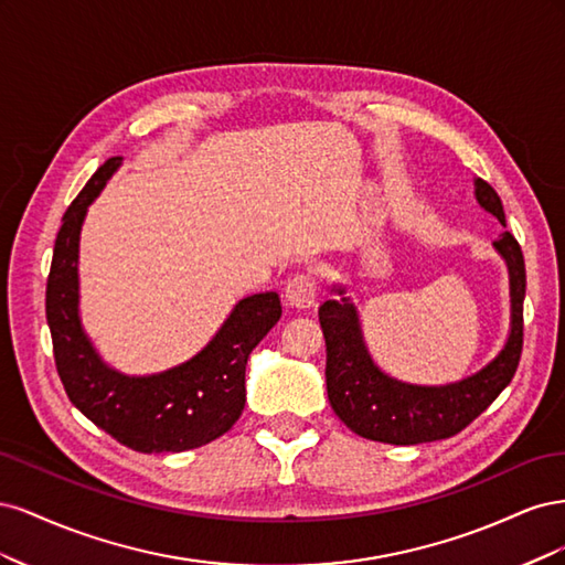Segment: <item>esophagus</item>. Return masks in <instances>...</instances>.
Segmentation results:
<instances>
[{"label": "esophagus", "mask_w": 565, "mask_h": 565, "mask_svg": "<svg viewBox=\"0 0 565 565\" xmlns=\"http://www.w3.org/2000/svg\"><path fill=\"white\" fill-rule=\"evenodd\" d=\"M285 299L295 309H311V306H316L318 282L311 273H297V276L289 278L285 287Z\"/></svg>", "instance_id": "obj_1"}]
</instances>
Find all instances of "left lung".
I'll use <instances>...</instances> for the list:
<instances>
[{
  "instance_id": "1",
  "label": "left lung",
  "mask_w": 565,
  "mask_h": 565,
  "mask_svg": "<svg viewBox=\"0 0 565 565\" xmlns=\"http://www.w3.org/2000/svg\"><path fill=\"white\" fill-rule=\"evenodd\" d=\"M473 193L481 207L507 226L502 200L483 179H473ZM509 270L511 322L502 351L492 361L452 384L419 386L388 377L374 365L361 330L355 303L347 289L334 285L339 299L324 301L318 316L328 347V398L349 429L358 436L391 443V446H417L459 434L488 405L500 396L516 374L523 349V299L525 264L516 237L504 231L492 243Z\"/></svg>"
}]
</instances>
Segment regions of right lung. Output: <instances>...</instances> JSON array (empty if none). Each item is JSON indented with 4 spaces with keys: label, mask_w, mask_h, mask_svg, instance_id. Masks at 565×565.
<instances>
[{
    "label": "right lung",
    "mask_w": 565,
    "mask_h": 565,
    "mask_svg": "<svg viewBox=\"0 0 565 565\" xmlns=\"http://www.w3.org/2000/svg\"><path fill=\"white\" fill-rule=\"evenodd\" d=\"M122 158H110L63 214L46 280V322L67 398L98 429L136 452H183L224 436L245 409V367L282 316L276 292L233 306L210 344L156 374H125L94 349L79 318V233L89 204Z\"/></svg>",
    "instance_id": "right-lung-1"
}]
</instances>
